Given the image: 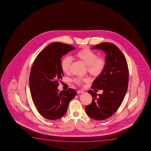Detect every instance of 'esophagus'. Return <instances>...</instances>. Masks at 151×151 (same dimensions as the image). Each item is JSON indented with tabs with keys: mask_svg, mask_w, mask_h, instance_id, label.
Masks as SVG:
<instances>
[{
	"mask_svg": "<svg viewBox=\"0 0 151 151\" xmlns=\"http://www.w3.org/2000/svg\"><path fill=\"white\" fill-rule=\"evenodd\" d=\"M83 92H84V91H82V90H78V91H77V93H79V94L82 93H83Z\"/></svg>",
	"mask_w": 151,
	"mask_h": 151,
	"instance_id": "1",
	"label": "esophagus"
}]
</instances>
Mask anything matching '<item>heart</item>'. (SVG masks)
Here are the masks:
<instances>
[{
	"label": "heart",
	"mask_w": 151,
	"mask_h": 151,
	"mask_svg": "<svg viewBox=\"0 0 151 151\" xmlns=\"http://www.w3.org/2000/svg\"><path fill=\"white\" fill-rule=\"evenodd\" d=\"M75 55L78 59L83 62L87 65L88 71L93 76H98L102 72L105 65V61L102 57H97L95 52L90 49H82L77 52ZM71 58L65 56L62 60L61 67L64 73H68L71 64ZM86 78L78 77L74 80L77 84H81L82 81H87Z\"/></svg>",
	"instance_id": "obj_1"
}]
</instances>
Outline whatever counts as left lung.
Returning a JSON list of instances; mask_svg holds the SVG:
<instances>
[{
    "instance_id": "8db88e82",
    "label": "left lung",
    "mask_w": 151,
    "mask_h": 151,
    "mask_svg": "<svg viewBox=\"0 0 151 151\" xmlns=\"http://www.w3.org/2000/svg\"><path fill=\"white\" fill-rule=\"evenodd\" d=\"M92 49L101 50L106 55L104 69L91 87L94 91L102 90L103 93L98 95L89 90L92 101L86 106L85 110L92 119L105 120L117 111L125 96L128 88V65L123 53L114 44L104 42Z\"/></svg>"
}]
</instances>
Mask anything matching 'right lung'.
I'll use <instances>...</instances> for the list:
<instances>
[{
  "instance_id": "obj_1",
  "label": "right lung",
  "mask_w": 151,
  "mask_h": 151,
  "mask_svg": "<svg viewBox=\"0 0 151 151\" xmlns=\"http://www.w3.org/2000/svg\"><path fill=\"white\" fill-rule=\"evenodd\" d=\"M73 46L55 42L46 46L34 62L29 75V85L34 103L43 117L57 120L67 112L69 102L77 95L75 90L59 91V80L63 72L62 57L73 50Z\"/></svg>"
}]
</instances>
